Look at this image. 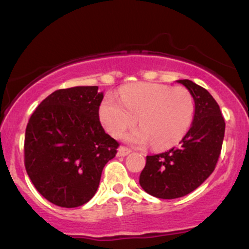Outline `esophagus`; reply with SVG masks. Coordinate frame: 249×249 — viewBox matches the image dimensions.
<instances>
[{"mask_svg":"<svg viewBox=\"0 0 249 249\" xmlns=\"http://www.w3.org/2000/svg\"><path fill=\"white\" fill-rule=\"evenodd\" d=\"M131 153V150H128L127 147H124V146H121L118 148V152H117V156L118 157H125L127 156V154Z\"/></svg>","mask_w":249,"mask_h":249,"instance_id":"esophagus-1","label":"esophagus"}]
</instances>
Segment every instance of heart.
Wrapping results in <instances>:
<instances>
[{"instance_id":"heart-1","label":"heart","mask_w":249,"mask_h":249,"mask_svg":"<svg viewBox=\"0 0 249 249\" xmlns=\"http://www.w3.org/2000/svg\"><path fill=\"white\" fill-rule=\"evenodd\" d=\"M194 103L185 89L153 83H137L123 88L119 99L107 95L99 105V121L111 136L121 137L136 128L125 141L145 147L152 142L156 150H165L182 139L192 124Z\"/></svg>"}]
</instances>
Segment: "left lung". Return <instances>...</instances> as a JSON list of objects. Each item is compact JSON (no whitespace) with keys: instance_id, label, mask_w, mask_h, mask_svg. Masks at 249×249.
<instances>
[{"instance_id":"1","label":"left lung","mask_w":249,"mask_h":249,"mask_svg":"<svg viewBox=\"0 0 249 249\" xmlns=\"http://www.w3.org/2000/svg\"><path fill=\"white\" fill-rule=\"evenodd\" d=\"M194 101L193 122L178 147L146 157L139 177L145 192L159 199H176L193 192L212 174L221 152L225 121L212 95L190 79L177 81Z\"/></svg>"}]
</instances>
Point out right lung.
<instances>
[{
	"instance_id": "1",
	"label": "right lung",
	"mask_w": 249,
	"mask_h": 249,
	"mask_svg": "<svg viewBox=\"0 0 249 249\" xmlns=\"http://www.w3.org/2000/svg\"><path fill=\"white\" fill-rule=\"evenodd\" d=\"M98 87L61 89L31 115L24 138V165L36 190L57 206H82L95 196L102 171L119 144L105 133Z\"/></svg>"
}]
</instances>
